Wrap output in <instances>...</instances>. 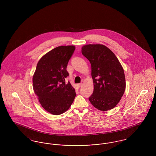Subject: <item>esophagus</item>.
Listing matches in <instances>:
<instances>
[{
  "instance_id": "esophagus-1",
  "label": "esophagus",
  "mask_w": 156,
  "mask_h": 156,
  "mask_svg": "<svg viewBox=\"0 0 156 156\" xmlns=\"http://www.w3.org/2000/svg\"><path fill=\"white\" fill-rule=\"evenodd\" d=\"M82 84H83L82 83H78V84H77V85H76V86H77V87H78V88H80L82 86Z\"/></svg>"
}]
</instances>
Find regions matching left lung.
<instances>
[{
    "label": "left lung",
    "mask_w": 156,
    "mask_h": 156,
    "mask_svg": "<svg viewBox=\"0 0 156 156\" xmlns=\"http://www.w3.org/2000/svg\"><path fill=\"white\" fill-rule=\"evenodd\" d=\"M81 51L91 65L94 90L89 98L90 102L99 111L113 109L126 89L123 67L115 54L104 45H85Z\"/></svg>",
    "instance_id": "1"
}]
</instances>
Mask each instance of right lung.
<instances>
[{"instance_id": "right-lung-1", "label": "right lung", "mask_w": 156, "mask_h": 156, "mask_svg": "<svg viewBox=\"0 0 156 156\" xmlns=\"http://www.w3.org/2000/svg\"><path fill=\"white\" fill-rule=\"evenodd\" d=\"M74 45L59 46L45 54L37 63L33 77L34 93L42 107L52 115L67 111L76 93L69 82L67 64L74 52Z\"/></svg>"}]
</instances>
